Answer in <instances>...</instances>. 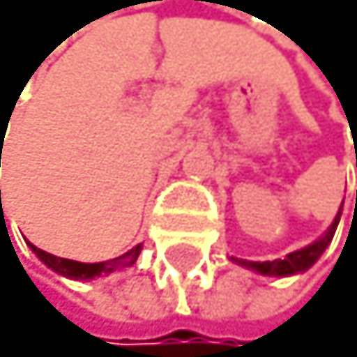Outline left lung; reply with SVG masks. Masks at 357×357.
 <instances>
[{
  "label": "left lung",
  "mask_w": 357,
  "mask_h": 357,
  "mask_svg": "<svg viewBox=\"0 0 357 357\" xmlns=\"http://www.w3.org/2000/svg\"><path fill=\"white\" fill-rule=\"evenodd\" d=\"M340 217H342V207H340V212H337L335 221L330 224V228L321 235L319 240L312 242V245H307L305 249H298V252L289 254L286 258L263 261V263L261 261H238V263L245 265V268H249V270H256L258 275H268V277H289V275H298V272H305L319 261V256L326 252L328 245L333 242V235L337 231V224H340Z\"/></svg>",
  "instance_id": "left-lung-1"
}]
</instances>
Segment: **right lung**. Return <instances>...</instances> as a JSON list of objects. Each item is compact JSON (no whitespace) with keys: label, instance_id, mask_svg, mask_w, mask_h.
<instances>
[{"label":"right lung","instance_id":"add662e5","mask_svg":"<svg viewBox=\"0 0 357 357\" xmlns=\"http://www.w3.org/2000/svg\"><path fill=\"white\" fill-rule=\"evenodd\" d=\"M0 166H1V156H0ZM0 207H1V191H0ZM29 249L34 252L41 261L48 265L50 270H54L57 275H64L68 279H94V277H101V275H110V272H115L117 268H126V265H133L138 261V254L143 245L129 249L126 254L112 258V261H103V263H80V261H68V258H59V256H52L48 252H43V249L34 247L31 242H27Z\"/></svg>","mask_w":357,"mask_h":357}]
</instances>
